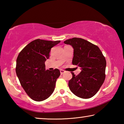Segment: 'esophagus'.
I'll return each mask as SVG.
<instances>
[{
    "mask_svg": "<svg viewBox=\"0 0 124 124\" xmlns=\"http://www.w3.org/2000/svg\"><path fill=\"white\" fill-rule=\"evenodd\" d=\"M60 73H61V74H63L64 73H65V71H64V70H60Z\"/></svg>",
    "mask_w": 124,
    "mask_h": 124,
    "instance_id": "esophagus-1",
    "label": "esophagus"
}]
</instances>
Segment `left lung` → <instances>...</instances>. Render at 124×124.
Here are the masks:
<instances>
[{
    "label": "left lung",
    "mask_w": 124,
    "mask_h": 124,
    "mask_svg": "<svg viewBox=\"0 0 124 124\" xmlns=\"http://www.w3.org/2000/svg\"><path fill=\"white\" fill-rule=\"evenodd\" d=\"M72 46L74 56L72 63L81 67L78 75H73L69 87L75 95L87 99L96 95L106 78V60L97 46L86 40L73 38L64 41Z\"/></svg>",
    "instance_id": "obj_1"
}]
</instances>
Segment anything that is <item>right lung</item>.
<instances>
[{
  "instance_id": "add662e5",
  "label": "right lung",
  "mask_w": 124,
  "mask_h": 124,
  "mask_svg": "<svg viewBox=\"0 0 124 124\" xmlns=\"http://www.w3.org/2000/svg\"><path fill=\"white\" fill-rule=\"evenodd\" d=\"M60 41L35 39L26 45L17 58V76L26 93L35 101L47 99L54 91L60 71L46 70L45 62L49 58L51 48Z\"/></svg>"
}]
</instances>
